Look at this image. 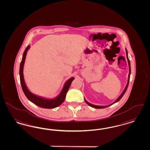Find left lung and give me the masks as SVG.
Wrapping results in <instances>:
<instances>
[{
	"instance_id": "1",
	"label": "left lung",
	"mask_w": 150,
	"mask_h": 150,
	"mask_svg": "<svg viewBox=\"0 0 150 150\" xmlns=\"http://www.w3.org/2000/svg\"><path fill=\"white\" fill-rule=\"evenodd\" d=\"M126 57H127L128 63V67H129V74H128V76L127 83V84H126V86L125 88L124 89L123 91L122 92V93H121V95L118 97V98H117V100H116L113 103H111V104H110V105H105V106H104V105H93V104H91V103H89L88 102L87 100H86V99L84 98V100H85V102H86V103H87V105H88L89 106H91V107H93V108H98V109H99V108H105V107H109V106H110V105H112L113 104H114V103H115L117 102L118 101H119L120 100H121V98L122 97H123V96L124 95V94L125 93V92H126V90H127V89L128 84H129V78H130V74H131V65H130V62H129V59H128L127 50V49H126Z\"/></svg>"
}]
</instances>
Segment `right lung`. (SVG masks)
Returning <instances> with one entry per match:
<instances>
[{
  "mask_svg": "<svg viewBox=\"0 0 150 150\" xmlns=\"http://www.w3.org/2000/svg\"><path fill=\"white\" fill-rule=\"evenodd\" d=\"M30 45H28V47L24 50L23 54L22 59L21 63L20 68H19L20 81H21V86H22L24 93L25 94L28 100L40 107L44 108H48V109L56 108L57 107L61 105L64 102L67 92L71 84L74 80V78H70L69 79L67 80L66 83H64V86L62 89L60 93L54 98H47L39 96H37L36 94H34L33 93H32L28 89V87L25 82L24 75H23V68L24 66V63L25 61L27 52L30 48Z\"/></svg>",
  "mask_w": 150,
  "mask_h": 150,
  "instance_id": "add662e5",
  "label": "right lung"
}]
</instances>
